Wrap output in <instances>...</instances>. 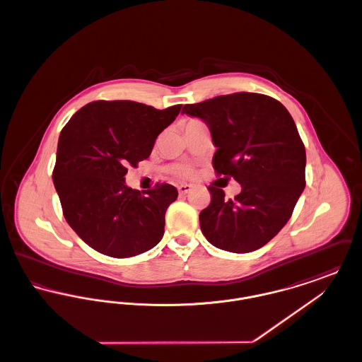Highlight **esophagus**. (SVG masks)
Instances as JSON below:
<instances>
[{
	"mask_svg": "<svg viewBox=\"0 0 362 362\" xmlns=\"http://www.w3.org/2000/svg\"><path fill=\"white\" fill-rule=\"evenodd\" d=\"M191 189H192L191 185H180V186H177V191H179V194H182V195L189 194Z\"/></svg>",
	"mask_w": 362,
	"mask_h": 362,
	"instance_id": "obj_1",
	"label": "esophagus"
}]
</instances>
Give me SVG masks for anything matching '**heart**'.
<instances>
[{"label": "heart", "mask_w": 362, "mask_h": 362, "mask_svg": "<svg viewBox=\"0 0 362 362\" xmlns=\"http://www.w3.org/2000/svg\"><path fill=\"white\" fill-rule=\"evenodd\" d=\"M173 173L177 175V176H182V177H189L192 175V168L189 165L186 164H182V165H176L173 168Z\"/></svg>", "instance_id": "1"}]
</instances>
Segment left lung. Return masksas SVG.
Returning <instances> with one entry per match:
<instances>
[{"label":"left lung","instance_id":"8db88e82","mask_svg":"<svg viewBox=\"0 0 362 362\" xmlns=\"http://www.w3.org/2000/svg\"><path fill=\"white\" fill-rule=\"evenodd\" d=\"M182 114L205 122L217 148L216 173L233 176L241 192L226 199L210 186L199 224L214 247L245 254L272 240L292 216L305 187V148L289 111L251 92L186 104Z\"/></svg>","mask_w":362,"mask_h":362}]
</instances>
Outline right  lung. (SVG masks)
<instances>
[{
	"label": "right lung",
	"mask_w": 362,
	"mask_h": 362,
	"mask_svg": "<svg viewBox=\"0 0 362 362\" xmlns=\"http://www.w3.org/2000/svg\"><path fill=\"white\" fill-rule=\"evenodd\" d=\"M130 100L80 108L62 129L52 182L71 229L98 252L130 258L163 239L171 185L141 192L126 186L127 165L151 156L156 138L179 115Z\"/></svg>",
	"instance_id": "1"
}]
</instances>
